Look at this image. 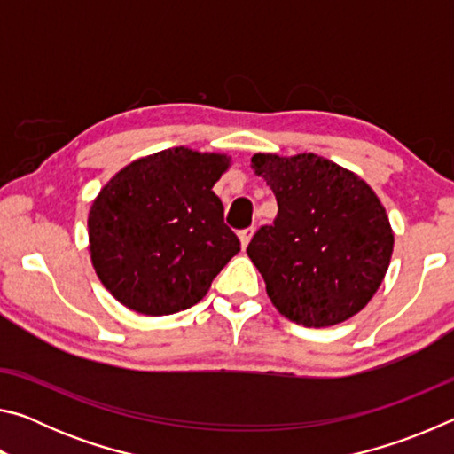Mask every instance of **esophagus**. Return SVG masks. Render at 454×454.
<instances>
[{
  "instance_id": "34e87169",
  "label": "esophagus",
  "mask_w": 454,
  "mask_h": 454,
  "mask_svg": "<svg viewBox=\"0 0 454 454\" xmlns=\"http://www.w3.org/2000/svg\"><path fill=\"white\" fill-rule=\"evenodd\" d=\"M252 234H254V228H246V230H240V232H238V238H240L242 248H246V246H248Z\"/></svg>"
}]
</instances>
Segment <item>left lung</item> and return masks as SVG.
I'll return each instance as SVG.
<instances>
[{"label": "left lung", "mask_w": 454, "mask_h": 454, "mask_svg": "<svg viewBox=\"0 0 454 454\" xmlns=\"http://www.w3.org/2000/svg\"><path fill=\"white\" fill-rule=\"evenodd\" d=\"M252 168L278 202L272 224L246 248L276 310L309 328L355 317L393 256L395 234L379 196L355 172L317 153H254Z\"/></svg>", "instance_id": "1"}]
</instances>
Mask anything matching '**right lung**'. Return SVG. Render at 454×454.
Returning a JSON list of instances; mask_svg holds the SVG:
<instances>
[{"instance_id":"right-lung-1","label":"right lung","mask_w":454,"mask_h":454,"mask_svg":"<svg viewBox=\"0 0 454 454\" xmlns=\"http://www.w3.org/2000/svg\"><path fill=\"white\" fill-rule=\"evenodd\" d=\"M224 153L170 148L128 164L88 216L98 278L126 309L164 317L198 304L240 240L224 224L214 184Z\"/></svg>"}]
</instances>
